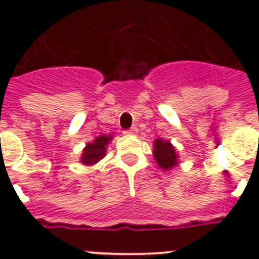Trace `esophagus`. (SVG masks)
Returning <instances> with one entry per match:
<instances>
[{
    "label": "esophagus",
    "instance_id": "esophagus-1",
    "mask_svg": "<svg viewBox=\"0 0 259 259\" xmlns=\"http://www.w3.org/2000/svg\"><path fill=\"white\" fill-rule=\"evenodd\" d=\"M125 134H127V136H136V134L138 133V129L134 126V127H132V129L126 130V132H123Z\"/></svg>",
    "mask_w": 259,
    "mask_h": 259
}]
</instances>
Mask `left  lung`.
<instances>
[{
  "label": "left lung",
  "instance_id": "obj_1",
  "mask_svg": "<svg viewBox=\"0 0 259 259\" xmlns=\"http://www.w3.org/2000/svg\"><path fill=\"white\" fill-rule=\"evenodd\" d=\"M153 157L162 170H170L179 165V153L168 140H162V138L154 140Z\"/></svg>",
  "mask_w": 259,
  "mask_h": 259
}]
</instances>
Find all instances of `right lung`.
I'll list each match as a JSON object with an SVG mask.
<instances>
[{
  "label": "right lung",
  "instance_id": "1",
  "mask_svg": "<svg viewBox=\"0 0 259 259\" xmlns=\"http://www.w3.org/2000/svg\"><path fill=\"white\" fill-rule=\"evenodd\" d=\"M113 141V134H102L95 137L93 142H89L84 146V149L80 156V162L83 165L91 166L95 165L97 162H99L102 158L106 156V150H107V145Z\"/></svg>",
  "mask_w": 259,
  "mask_h": 259
}]
</instances>
